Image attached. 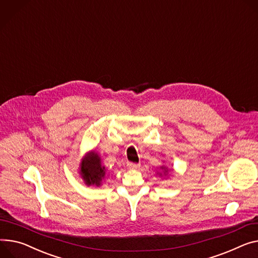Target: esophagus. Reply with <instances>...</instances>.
<instances>
[{"label":"esophagus","mask_w":258,"mask_h":258,"mask_svg":"<svg viewBox=\"0 0 258 258\" xmlns=\"http://www.w3.org/2000/svg\"><path fill=\"white\" fill-rule=\"evenodd\" d=\"M127 167L131 168V169H135L140 167V163H133V162H128L127 163Z\"/></svg>","instance_id":"34e87169"}]
</instances>
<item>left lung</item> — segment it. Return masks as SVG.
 <instances>
[{
    "mask_svg": "<svg viewBox=\"0 0 258 258\" xmlns=\"http://www.w3.org/2000/svg\"><path fill=\"white\" fill-rule=\"evenodd\" d=\"M170 171H172V169H168L167 166L162 165V166L159 167V171L156 170V173H157L158 175H159L160 177H164V179H165V177H168Z\"/></svg>",
    "mask_w": 258,
    "mask_h": 258,
    "instance_id": "8db88e82",
    "label": "left lung"
}]
</instances>
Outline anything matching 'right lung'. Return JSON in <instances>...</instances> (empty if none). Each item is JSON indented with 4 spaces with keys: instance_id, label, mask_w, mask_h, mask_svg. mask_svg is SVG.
Listing matches in <instances>:
<instances>
[{
    "instance_id": "right-lung-1",
    "label": "right lung",
    "mask_w": 258,
    "mask_h": 258,
    "mask_svg": "<svg viewBox=\"0 0 258 258\" xmlns=\"http://www.w3.org/2000/svg\"><path fill=\"white\" fill-rule=\"evenodd\" d=\"M79 175L87 186L100 187L108 174L107 168L102 164L101 157L94 150L87 153L79 163Z\"/></svg>"
}]
</instances>
